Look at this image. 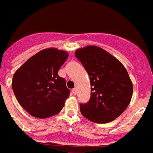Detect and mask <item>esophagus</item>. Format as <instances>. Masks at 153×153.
<instances>
[{
	"label": "esophagus",
	"instance_id": "esophagus-1",
	"mask_svg": "<svg viewBox=\"0 0 153 153\" xmlns=\"http://www.w3.org/2000/svg\"><path fill=\"white\" fill-rule=\"evenodd\" d=\"M72 92H73V94H76V92H77L76 88H74V89L72 90Z\"/></svg>",
	"mask_w": 153,
	"mask_h": 153
}]
</instances>
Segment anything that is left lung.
I'll return each instance as SVG.
<instances>
[{"instance_id": "1", "label": "left lung", "mask_w": 153, "mask_h": 153, "mask_svg": "<svg viewBox=\"0 0 153 153\" xmlns=\"http://www.w3.org/2000/svg\"><path fill=\"white\" fill-rule=\"evenodd\" d=\"M90 76L91 95L87 104H79L82 115L97 123H106L120 117L127 108L133 84L126 68L113 55L90 45L75 51Z\"/></svg>"}]
</instances>
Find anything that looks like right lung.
<instances>
[{"mask_svg": "<svg viewBox=\"0 0 153 153\" xmlns=\"http://www.w3.org/2000/svg\"><path fill=\"white\" fill-rule=\"evenodd\" d=\"M68 56L65 51L49 48L36 53L16 70L11 87L29 114L45 119L62 109L70 91L58 72Z\"/></svg>", "mask_w": 153, "mask_h": 153, "instance_id": "1", "label": "right lung"}]
</instances>
